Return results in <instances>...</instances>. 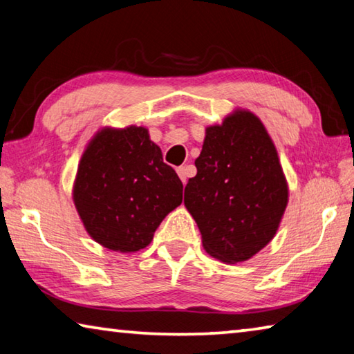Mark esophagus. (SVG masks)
<instances>
[{"label":"esophagus","instance_id":"esophagus-1","mask_svg":"<svg viewBox=\"0 0 354 354\" xmlns=\"http://www.w3.org/2000/svg\"><path fill=\"white\" fill-rule=\"evenodd\" d=\"M176 173H178V176L181 178L183 184L187 183V167H178V169H176Z\"/></svg>","mask_w":354,"mask_h":354}]
</instances>
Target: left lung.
Segmentation results:
<instances>
[{
  "instance_id": "obj_1",
  "label": "left lung",
  "mask_w": 354,
  "mask_h": 354,
  "mask_svg": "<svg viewBox=\"0 0 354 354\" xmlns=\"http://www.w3.org/2000/svg\"><path fill=\"white\" fill-rule=\"evenodd\" d=\"M196 176L184 205L200 227L209 254L247 261L277 234L287 206V183L277 148L254 113L236 111L206 128Z\"/></svg>"
}]
</instances>
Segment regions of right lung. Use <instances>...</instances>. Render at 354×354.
<instances>
[{
	"mask_svg": "<svg viewBox=\"0 0 354 354\" xmlns=\"http://www.w3.org/2000/svg\"><path fill=\"white\" fill-rule=\"evenodd\" d=\"M73 200L95 242L131 253L149 245L165 215L181 205L183 183L145 128H106L82 154Z\"/></svg>",
	"mask_w": 354,
	"mask_h": 354,
	"instance_id": "right-lung-1",
	"label": "right lung"
}]
</instances>
